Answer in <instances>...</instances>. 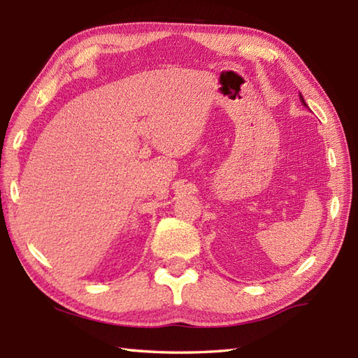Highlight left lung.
<instances>
[{"label":"left lung","mask_w":358,"mask_h":358,"mask_svg":"<svg viewBox=\"0 0 358 358\" xmlns=\"http://www.w3.org/2000/svg\"><path fill=\"white\" fill-rule=\"evenodd\" d=\"M300 101L303 102V106H306V102H305V99H303V96H301V94H300Z\"/></svg>","instance_id":"8db88e82"}]
</instances>
